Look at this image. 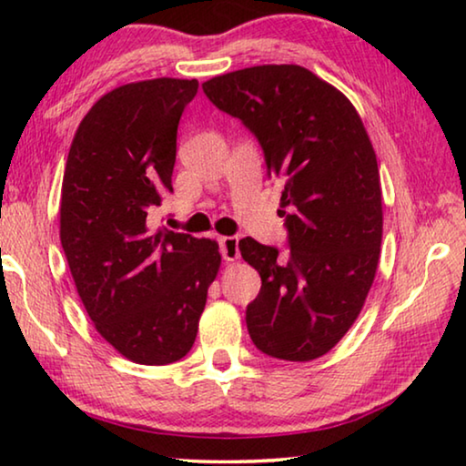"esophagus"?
<instances>
[{"instance_id": "obj_1", "label": "esophagus", "mask_w": 466, "mask_h": 466, "mask_svg": "<svg viewBox=\"0 0 466 466\" xmlns=\"http://www.w3.org/2000/svg\"><path fill=\"white\" fill-rule=\"evenodd\" d=\"M219 252H222L224 261H228V263L238 261V257H240L238 238H236V236H224V238H219Z\"/></svg>"}]
</instances>
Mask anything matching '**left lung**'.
<instances>
[{"label":"left lung","instance_id":"left-lung-1","mask_svg":"<svg viewBox=\"0 0 466 466\" xmlns=\"http://www.w3.org/2000/svg\"><path fill=\"white\" fill-rule=\"evenodd\" d=\"M203 92L255 133L267 172L283 183L289 255L242 238L261 275L248 335L271 358L310 361L341 341L364 309L382 242L376 152L356 106L302 66H255L216 76Z\"/></svg>","mask_w":466,"mask_h":466}]
</instances>
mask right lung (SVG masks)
Returning a JSON list of instances; mask_svg holds the SVG:
<instances>
[{
    "instance_id": "obj_1",
    "label": "right lung",
    "mask_w": 466,
    "mask_h": 466,
    "mask_svg": "<svg viewBox=\"0 0 466 466\" xmlns=\"http://www.w3.org/2000/svg\"><path fill=\"white\" fill-rule=\"evenodd\" d=\"M199 82L156 77L106 92L77 127L59 236L94 327L136 364L185 358L222 265L216 240L154 228L172 191L177 129Z\"/></svg>"
}]
</instances>
